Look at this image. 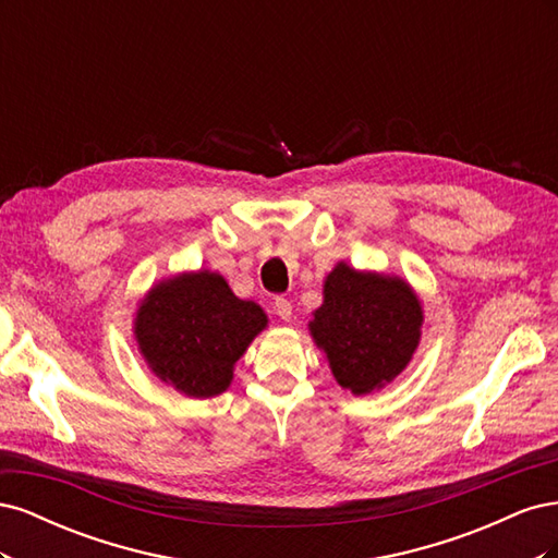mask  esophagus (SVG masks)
Masks as SVG:
<instances>
[{"instance_id": "esophagus-1", "label": "esophagus", "mask_w": 558, "mask_h": 558, "mask_svg": "<svg viewBox=\"0 0 558 558\" xmlns=\"http://www.w3.org/2000/svg\"><path fill=\"white\" fill-rule=\"evenodd\" d=\"M275 314H277L281 320H291V316H293V305H291V300L277 298V300H275Z\"/></svg>"}]
</instances>
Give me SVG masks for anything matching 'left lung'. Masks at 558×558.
<instances>
[{
  "label": "left lung",
  "instance_id": "left-lung-1",
  "mask_svg": "<svg viewBox=\"0 0 558 558\" xmlns=\"http://www.w3.org/2000/svg\"><path fill=\"white\" fill-rule=\"evenodd\" d=\"M421 324L424 310L408 281L337 263L326 277L324 305L314 312L310 332L337 384L365 396L408 367Z\"/></svg>",
  "mask_w": 558,
  "mask_h": 558
}]
</instances>
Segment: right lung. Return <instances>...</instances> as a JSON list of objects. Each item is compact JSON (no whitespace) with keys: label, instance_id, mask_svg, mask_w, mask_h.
Instances as JSON below:
<instances>
[{"label":"right lung","instance_id":"right-lung-1","mask_svg":"<svg viewBox=\"0 0 558 558\" xmlns=\"http://www.w3.org/2000/svg\"><path fill=\"white\" fill-rule=\"evenodd\" d=\"M267 328V314L240 300L209 269L162 279L134 318V340L160 381L189 398H214L232 381L248 344Z\"/></svg>","mask_w":558,"mask_h":558}]
</instances>
